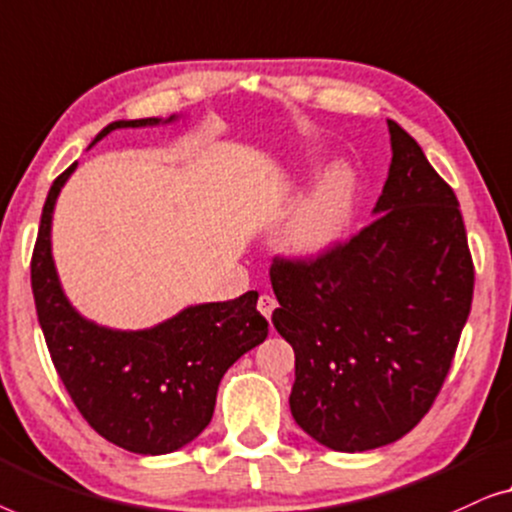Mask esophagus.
<instances>
[{"label": "esophagus", "mask_w": 512, "mask_h": 512, "mask_svg": "<svg viewBox=\"0 0 512 512\" xmlns=\"http://www.w3.org/2000/svg\"><path fill=\"white\" fill-rule=\"evenodd\" d=\"M276 306H278V301H276V297H271V294H262L257 301V311L262 313L266 320L271 318V313L276 311Z\"/></svg>", "instance_id": "esophagus-1"}]
</instances>
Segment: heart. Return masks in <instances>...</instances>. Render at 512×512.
<instances>
[{
    "label": "heart",
    "mask_w": 512,
    "mask_h": 512,
    "mask_svg": "<svg viewBox=\"0 0 512 512\" xmlns=\"http://www.w3.org/2000/svg\"><path fill=\"white\" fill-rule=\"evenodd\" d=\"M357 204V178L348 167H331L318 178L287 225V248L297 255H320L341 239Z\"/></svg>",
    "instance_id": "obj_1"
}]
</instances>
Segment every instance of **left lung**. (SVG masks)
I'll return each mask as SVG.
<instances>
[{
    "label": "left lung",
    "instance_id": "8db88e82",
    "mask_svg": "<svg viewBox=\"0 0 512 512\" xmlns=\"http://www.w3.org/2000/svg\"><path fill=\"white\" fill-rule=\"evenodd\" d=\"M376 220L315 259L271 264L273 327L294 350L292 417L336 452L399 441L441 392L471 313L459 201L394 120Z\"/></svg>",
    "mask_w": 512,
    "mask_h": 512
}]
</instances>
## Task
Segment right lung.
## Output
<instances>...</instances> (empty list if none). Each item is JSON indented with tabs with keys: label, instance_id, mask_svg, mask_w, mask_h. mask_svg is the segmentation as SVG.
Returning a JSON list of instances; mask_svg holds the SVG:
<instances>
[{
	"label": "right lung",
	"instance_id": "1",
	"mask_svg": "<svg viewBox=\"0 0 512 512\" xmlns=\"http://www.w3.org/2000/svg\"><path fill=\"white\" fill-rule=\"evenodd\" d=\"M176 115L115 120L113 129L155 127ZM78 162L55 178L43 204L32 255V292L55 371L71 401L106 441L136 455L181 450L208 427L218 385L241 355L269 334L255 290L232 301L187 306L150 329L122 331L83 318L64 294L50 250L57 194Z\"/></svg>",
	"mask_w": 512,
	"mask_h": 512
}]
</instances>
